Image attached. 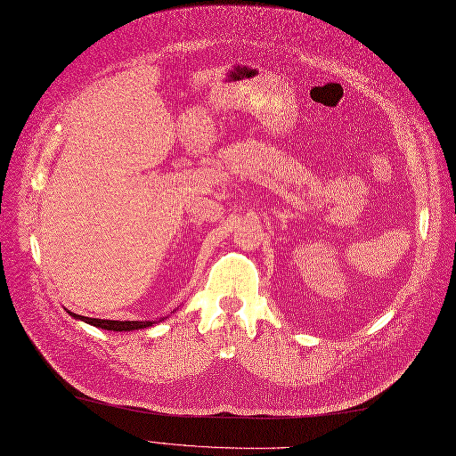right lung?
<instances>
[{
    "label": "right lung",
    "instance_id": "obj_1",
    "mask_svg": "<svg viewBox=\"0 0 456 456\" xmlns=\"http://www.w3.org/2000/svg\"><path fill=\"white\" fill-rule=\"evenodd\" d=\"M69 316H74L76 320H81L85 323H90L94 327H100L105 330H138V329H146L151 327L155 322H114V320H98V318H86V316H77L74 313H69Z\"/></svg>",
    "mask_w": 456,
    "mask_h": 456
}]
</instances>
